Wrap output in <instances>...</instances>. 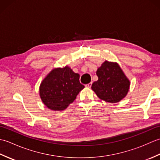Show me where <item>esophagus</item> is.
<instances>
[{
  "label": "esophagus",
  "instance_id": "34e87169",
  "mask_svg": "<svg viewBox=\"0 0 160 160\" xmlns=\"http://www.w3.org/2000/svg\"><path fill=\"white\" fill-rule=\"evenodd\" d=\"M91 85H92V82H89V84H86V87H89V88H90L91 87Z\"/></svg>",
  "mask_w": 160,
  "mask_h": 160
}]
</instances>
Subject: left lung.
<instances>
[{"label":"left lung","instance_id":"1","mask_svg":"<svg viewBox=\"0 0 160 160\" xmlns=\"http://www.w3.org/2000/svg\"><path fill=\"white\" fill-rule=\"evenodd\" d=\"M96 74L98 80L92 84L91 89L101 100L115 103L127 96L130 82L117 63L105 61Z\"/></svg>","mask_w":160,"mask_h":160}]
</instances>
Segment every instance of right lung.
Wrapping results in <instances>:
<instances>
[{
    "label": "right lung",
    "instance_id": "right-lung-1",
    "mask_svg": "<svg viewBox=\"0 0 160 160\" xmlns=\"http://www.w3.org/2000/svg\"><path fill=\"white\" fill-rule=\"evenodd\" d=\"M80 75L69 67L53 69L40 86V96L46 106L53 111H62L72 103L84 86Z\"/></svg>",
    "mask_w": 160,
    "mask_h": 160
}]
</instances>
